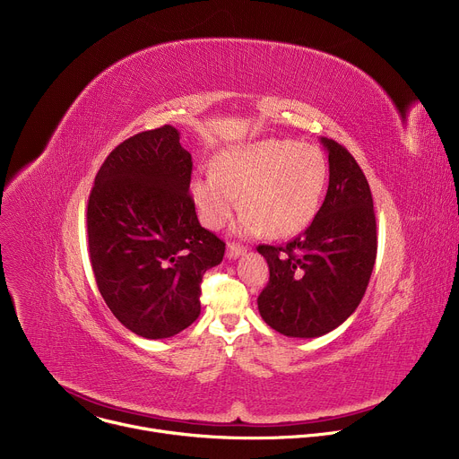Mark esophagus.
Instances as JSON below:
<instances>
[{"label": "esophagus", "mask_w": 459, "mask_h": 459, "mask_svg": "<svg viewBox=\"0 0 459 459\" xmlns=\"http://www.w3.org/2000/svg\"><path fill=\"white\" fill-rule=\"evenodd\" d=\"M247 252V248L243 245H238V243H229L227 247V257L229 259H236L239 255H243Z\"/></svg>", "instance_id": "34e87169"}]
</instances>
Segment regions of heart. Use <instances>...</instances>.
<instances>
[{"label":"heart","mask_w":459,"mask_h":459,"mask_svg":"<svg viewBox=\"0 0 459 459\" xmlns=\"http://www.w3.org/2000/svg\"><path fill=\"white\" fill-rule=\"evenodd\" d=\"M214 174L190 181V195L202 221L221 229L236 211L245 212L239 230L274 238L303 230L317 214L329 181L325 154L294 140H261L218 154Z\"/></svg>","instance_id":"obj_1"}]
</instances>
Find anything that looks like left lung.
<instances>
[{
	"label": "left lung",
	"instance_id": "1",
	"mask_svg": "<svg viewBox=\"0 0 459 459\" xmlns=\"http://www.w3.org/2000/svg\"><path fill=\"white\" fill-rule=\"evenodd\" d=\"M321 143L329 152V190L316 218L283 247H257L271 271L259 314L289 338H319L340 326L367 290L377 250L363 170L334 140Z\"/></svg>",
	"mask_w": 459,
	"mask_h": 459
}]
</instances>
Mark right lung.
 <instances>
[{
  "mask_svg": "<svg viewBox=\"0 0 459 459\" xmlns=\"http://www.w3.org/2000/svg\"><path fill=\"white\" fill-rule=\"evenodd\" d=\"M192 158L163 125L119 143L96 174L87 207L98 289L121 325L147 340L198 319L204 274L225 243L195 216Z\"/></svg>",
  "mask_w": 459,
  "mask_h": 459,
  "instance_id": "1",
  "label": "right lung"
}]
</instances>
